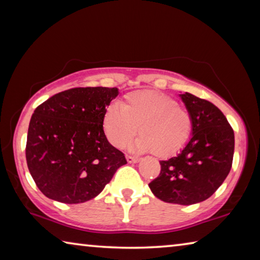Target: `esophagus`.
Masks as SVG:
<instances>
[{
  "instance_id": "34e87169",
  "label": "esophagus",
  "mask_w": 260,
  "mask_h": 260,
  "mask_svg": "<svg viewBox=\"0 0 260 260\" xmlns=\"http://www.w3.org/2000/svg\"><path fill=\"white\" fill-rule=\"evenodd\" d=\"M126 159H127V161H128V162H138V161L140 160V158L127 155V156H126Z\"/></svg>"
}]
</instances>
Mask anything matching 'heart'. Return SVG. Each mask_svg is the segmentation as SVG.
<instances>
[{"label":"heart","instance_id":"heart-1","mask_svg":"<svg viewBox=\"0 0 260 260\" xmlns=\"http://www.w3.org/2000/svg\"><path fill=\"white\" fill-rule=\"evenodd\" d=\"M138 127L141 136L134 143L136 150L169 157L186 144L192 117L173 98L148 89L126 94L121 108L113 104L105 110L103 128L113 147H125Z\"/></svg>","mask_w":260,"mask_h":260}]
</instances>
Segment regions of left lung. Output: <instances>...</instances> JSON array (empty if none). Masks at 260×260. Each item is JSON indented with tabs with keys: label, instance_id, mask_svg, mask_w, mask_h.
Returning <instances> with one entry per match:
<instances>
[{
	"label": "left lung",
	"instance_id": "8db88e82",
	"mask_svg": "<svg viewBox=\"0 0 260 260\" xmlns=\"http://www.w3.org/2000/svg\"><path fill=\"white\" fill-rule=\"evenodd\" d=\"M192 117V135L177 157L160 160V173L149 183L157 199L180 205L208 200L225 181L234 156V131L209 101L181 94Z\"/></svg>",
	"mask_w": 260,
	"mask_h": 260
}]
</instances>
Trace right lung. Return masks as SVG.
<instances>
[{"label":"right lung","mask_w":260,"mask_h":260,"mask_svg":"<svg viewBox=\"0 0 260 260\" xmlns=\"http://www.w3.org/2000/svg\"><path fill=\"white\" fill-rule=\"evenodd\" d=\"M117 95V88H71L34 110L26 160L34 182L48 199L65 204L89 201L127 164L103 131L104 112Z\"/></svg>","instance_id":"1"}]
</instances>
